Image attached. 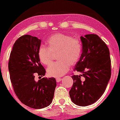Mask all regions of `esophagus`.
<instances>
[{
	"mask_svg": "<svg viewBox=\"0 0 120 120\" xmlns=\"http://www.w3.org/2000/svg\"><path fill=\"white\" fill-rule=\"evenodd\" d=\"M61 81V78H56V81L57 82H59Z\"/></svg>",
	"mask_w": 120,
	"mask_h": 120,
	"instance_id": "esophagus-1",
	"label": "esophagus"
}]
</instances>
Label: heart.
Listing matches in <instances>:
<instances>
[{"mask_svg":"<svg viewBox=\"0 0 120 120\" xmlns=\"http://www.w3.org/2000/svg\"><path fill=\"white\" fill-rule=\"evenodd\" d=\"M47 45L48 47L40 46L38 51L39 59L43 64H49L52 53H59V61L52 63L47 68V73L50 77L63 75L69 70L70 64H75L81 56L82 46L80 40L64 34H53L48 39Z\"/></svg>","mask_w":120,"mask_h":120,"instance_id":"obj_1","label":"heart"}]
</instances>
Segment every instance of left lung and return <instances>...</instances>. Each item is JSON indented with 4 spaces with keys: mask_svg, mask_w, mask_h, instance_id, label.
I'll return each mask as SVG.
<instances>
[{
    "mask_svg": "<svg viewBox=\"0 0 120 120\" xmlns=\"http://www.w3.org/2000/svg\"><path fill=\"white\" fill-rule=\"evenodd\" d=\"M81 41L82 52L74 71L81 74L71 77L74 83L69 94L74 103L84 107L105 92L111 77V60L109 48L97 35H85Z\"/></svg>",
    "mask_w": 120,
    "mask_h": 120,
    "instance_id": "left-lung-1",
    "label": "left lung"
}]
</instances>
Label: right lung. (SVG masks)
I'll use <instances>...</instances> for the list:
<instances>
[{
    "label": "right lung",
    "mask_w": 120,
    "mask_h": 120,
    "mask_svg": "<svg viewBox=\"0 0 120 120\" xmlns=\"http://www.w3.org/2000/svg\"><path fill=\"white\" fill-rule=\"evenodd\" d=\"M41 40L30 35L19 38L10 56L8 70L14 91L19 100L31 108L40 109L49 106L56 87L54 78H42L46 71L40 63L38 51Z\"/></svg>",
    "instance_id": "1"
}]
</instances>
